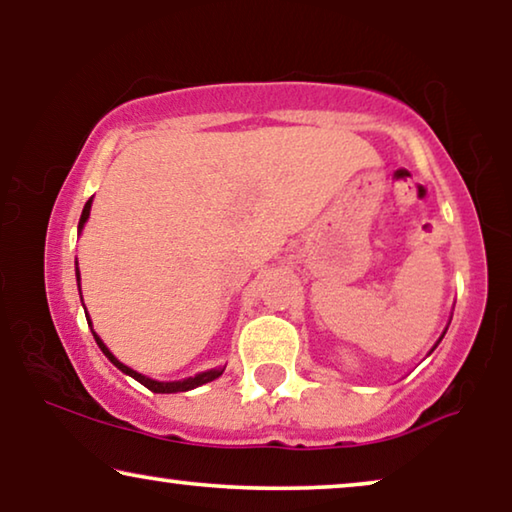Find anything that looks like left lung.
I'll return each mask as SVG.
<instances>
[{
  "instance_id": "8db88e82",
  "label": "left lung",
  "mask_w": 512,
  "mask_h": 512,
  "mask_svg": "<svg viewBox=\"0 0 512 512\" xmlns=\"http://www.w3.org/2000/svg\"><path fill=\"white\" fill-rule=\"evenodd\" d=\"M443 335H445V333H443ZM440 340H443V338H440ZM440 340H438V342H440Z\"/></svg>"
}]
</instances>
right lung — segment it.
Wrapping results in <instances>:
<instances>
[{"instance_id":"right-lung-1","label":"right lung","mask_w":512,"mask_h":512,"mask_svg":"<svg viewBox=\"0 0 512 512\" xmlns=\"http://www.w3.org/2000/svg\"><path fill=\"white\" fill-rule=\"evenodd\" d=\"M90 205H93V198H90V200L86 202V207H83L81 219H79V233L83 230V226H86V221H88V216H90ZM79 279H81V275H79V268H76V282H79ZM86 319H88V314H86ZM88 326H90V331H93V324H88ZM93 335H95L97 347L102 349V354L107 356V359H109L111 363H114V366H116L118 370H123L125 375L135 377V380H137L139 384H144V387H146V389H151L153 394H177V391L195 389V387H200V384H207V382L216 380V377H219V375L223 373V368H214V370H207V373H198L195 377H186V380H179V382H158V380H151V377H146V375H142V373H137V370H132V368L125 366V363L118 361L116 356L109 352V347L104 345V342L100 340V335H97L95 331H93Z\"/></svg>"}]
</instances>
